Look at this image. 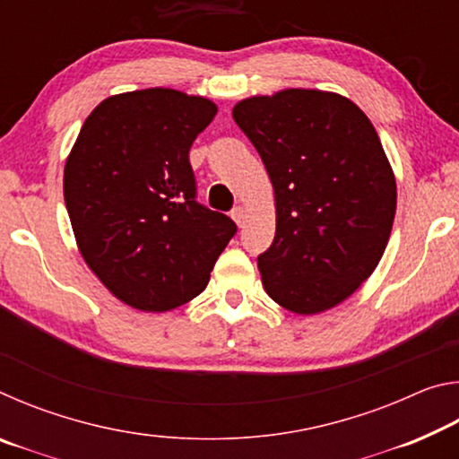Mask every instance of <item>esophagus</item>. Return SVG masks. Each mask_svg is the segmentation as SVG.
Listing matches in <instances>:
<instances>
[{
  "label": "esophagus",
  "instance_id": "obj_1",
  "mask_svg": "<svg viewBox=\"0 0 459 459\" xmlns=\"http://www.w3.org/2000/svg\"><path fill=\"white\" fill-rule=\"evenodd\" d=\"M230 216H232V221H235V222H237V227H243V224H245V221H247V211H245V208H243V206H237V208H235V211H232V212H230Z\"/></svg>",
  "mask_w": 459,
  "mask_h": 459
}]
</instances>
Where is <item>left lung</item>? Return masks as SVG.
<instances>
[{
    "instance_id": "left-lung-1",
    "label": "left lung",
    "mask_w": 459,
    "mask_h": 459,
    "mask_svg": "<svg viewBox=\"0 0 459 459\" xmlns=\"http://www.w3.org/2000/svg\"><path fill=\"white\" fill-rule=\"evenodd\" d=\"M273 186L275 238L259 255L271 299L314 316L351 298L393 230L397 182L377 129L351 99L283 89L232 107Z\"/></svg>"
}]
</instances>
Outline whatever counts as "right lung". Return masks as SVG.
<instances>
[{"mask_svg": "<svg viewBox=\"0 0 459 459\" xmlns=\"http://www.w3.org/2000/svg\"><path fill=\"white\" fill-rule=\"evenodd\" d=\"M211 99L155 87L107 97L65 164V202L81 257L139 312L196 298L235 222L200 206L188 152L214 119Z\"/></svg>", "mask_w": 459, "mask_h": 459, "instance_id": "right-lung-1", "label": "right lung"}]
</instances>
